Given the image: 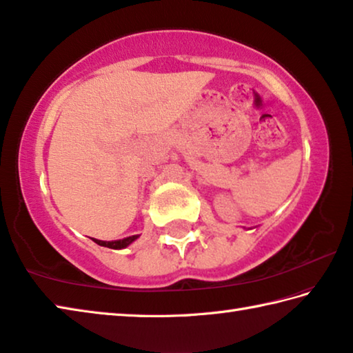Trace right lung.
Returning a JSON list of instances; mask_svg holds the SVG:
<instances>
[{
	"label": "right lung",
	"mask_w": 353,
	"mask_h": 353,
	"mask_svg": "<svg viewBox=\"0 0 353 353\" xmlns=\"http://www.w3.org/2000/svg\"><path fill=\"white\" fill-rule=\"evenodd\" d=\"M140 234H134V236H128V238L123 239H117V241H100V239H94L92 241L95 243H99L101 247H108V248H112V250H121V248H126L128 245H131V243L139 239Z\"/></svg>",
	"instance_id": "1"
}]
</instances>
